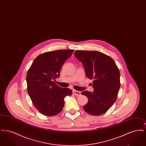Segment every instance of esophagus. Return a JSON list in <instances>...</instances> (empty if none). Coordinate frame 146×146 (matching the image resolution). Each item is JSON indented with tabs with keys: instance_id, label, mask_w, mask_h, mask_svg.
Here are the masks:
<instances>
[{
	"instance_id": "esophagus-1",
	"label": "esophagus",
	"mask_w": 146,
	"mask_h": 146,
	"mask_svg": "<svg viewBox=\"0 0 146 146\" xmlns=\"http://www.w3.org/2000/svg\"><path fill=\"white\" fill-rule=\"evenodd\" d=\"M73 94L76 95V96H80V92L78 91L73 90Z\"/></svg>"
}]
</instances>
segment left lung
Here are the masks:
<instances>
[{
  "instance_id": "left-lung-1",
  "label": "left lung",
  "mask_w": 146,
  "mask_h": 146,
  "mask_svg": "<svg viewBox=\"0 0 146 146\" xmlns=\"http://www.w3.org/2000/svg\"><path fill=\"white\" fill-rule=\"evenodd\" d=\"M74 56L82 63L86 76L94 80V91L82 92L88 98L84 110L91 115L103 114L116 101L120 87L119 70L111 57L99 51L76 50Z\"/></svg>"
}]
</instances>
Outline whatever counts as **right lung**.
<instances>
[{"mask_svg":"<svg viewBox=\"0 0 146 146\" xmlns=\"http://www.w3.org/2000/svg\"><path fill=\"white\" fill-rule=\"evenodd\" d=\"M74 50H58L40 54L35 58L26 77L27 91L35 108L46 116L60 113L64 104V98L72 94L68 88L54 83L60 70Z\"/></svg>","mask_w":146,"mask_h":146,"instance_id":"right-lung-1","label":"right lung"}]
</instances>
